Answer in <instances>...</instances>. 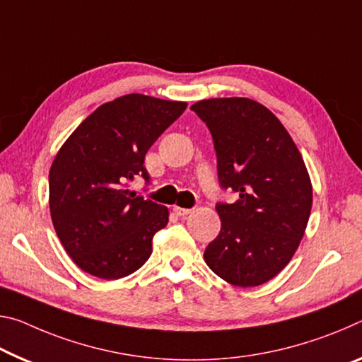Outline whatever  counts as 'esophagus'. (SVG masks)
Returning <instances> with one entry per match:
<instances>
[{"instance_id":"obj_1","label":"esophagus","mask_w":362,"mask_h":362,"mask_svg":"<svg viewBox=\"0 0 362 362\" xmlns=\"http://www.w3.org/2000/svg\"><path fill=\"white\" fill-rule=\"evenodd\" d=\"M174 212H175L177 216L185 217V216H188V214H192L193 209H187V208H180V206H174Z\"/></svg>"}]
</instances>
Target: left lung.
Segmentation results:
<instances>
[{
    "label": "left lung",
    "mask_w": 362,
    "mask_h": 362,
    "mask_svg": "<svg viewBox=\"0 0 362 362\" xmlns=\"http://www.w3.org/2000/svg\"><path fill=\"white\" fill-rule=\"evenodd\" d=\"M208 125L222 188L238 199L216 204L221 232L204 251L216 275L257 286L290 262L313 208L305 160L282 122L250 98H211L190 107Z\"/></svg>",
    "instance_id": "left-lung-1"
}]
</instances>
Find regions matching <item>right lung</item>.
I'll return each instance as SVG.
<instances>
[{"label": "right lung", "instance_id": "1", "mask_svg": "<svg viewBox=\"0 0 362 362\" xmlns=\"http://www.w3.org/2000/svg\"><path fill=\"white\" fill-rule=\"evenodd\" d=\"M187 103L130 93L95 109L59 148L49 169V212L66 253L98 279L139 271L169 209L136 197L145 154Z\"/></svg>", "mask_w": 362, "mask_h": 362}]
</instances>
